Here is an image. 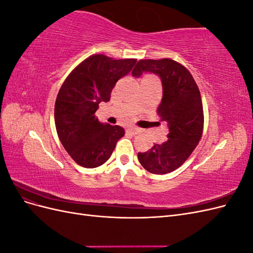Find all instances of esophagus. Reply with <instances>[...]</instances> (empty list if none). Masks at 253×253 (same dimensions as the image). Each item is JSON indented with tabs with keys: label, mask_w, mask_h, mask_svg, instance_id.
Instances as JSON below:
<instances>
[{
	"label": "esophagus",
	"mask_w": 253,
	"mask_h": 253,
	"mask_svg": "<svg viewBox=\"0 0 253 253\" xmlns=\"http://www.w3.org/2000/svg\"><path fill=\"white\" fill-rule=\"evenodd\" d=\"M126 131L129 132V133H132L133 135H137V134L140 133V129L137 128V127H128Z\"/></svg>",
	"instance_id": "34e87169"
}]
</instances>
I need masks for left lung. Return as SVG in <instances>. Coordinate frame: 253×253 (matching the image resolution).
I'll use <instances>...</instances> for the list:
<instances>
[{
	"label": "left lung",
	"mask_w": 253,
	"mask_h": 253,
	"mask_svg": "<svg viewBox=\"0 0 253 253\" xmlns=\"http://www.w3.org/2000/svg\"><path fill=\"white\" fill-rule=\"evenodd\" d=\"M145 72L162 79L163 99L157 114L168 124L169 134L164 143H155L149 151L138 153V160L150 173L167 174L186 162L202 138V97L192 75L172 59L139 60L132 75L138 78Z\"/></svg>",
	"instance_id": "left-lung-1"
}]
</instances>
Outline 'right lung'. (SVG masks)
<instances>
[{
  "label": "right lung",
  "instance_id": "add662e5",
  "mask_svg": "<svg viewBox=\"0 0 253 253\" xmlns=\"http://www.w3.org/2000/svg\"><path fill=\"white\" fill-rule=\"evenodd\" d=\"M136 59L93 55L76 66L61 86L55 103L59 139L76 163L97 168L109 160L125 128L101 124L95 113L110 101L116 82L132 71Z\"/></svg>",
  "mask_w": 253,
  "mask_h": 253
}]
</instances>
